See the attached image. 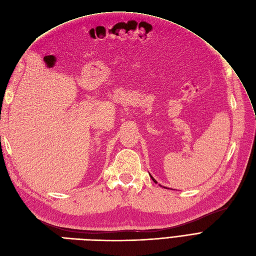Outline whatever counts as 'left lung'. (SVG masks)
Here are the masks:
<instances>
[{
    "mask_svg": "<svg viewBox=\"0 0 256 256\" xmlns=\"http://www.w3.org/2000/svg\"><path fill=\"white\" fill-rule=\"evenodd\" d=\"M150 177H152V180H154V182H156V183H158V182H156V180H154V177H152V174H150Z\"/></svg>",
    "mask_w": 256,
    "mask_h": 256,
    "instance_id": "1",
    "label": "left lung"
}]
</instances>
